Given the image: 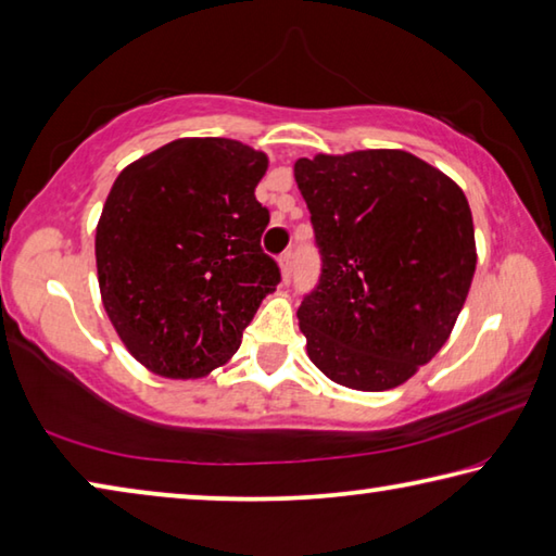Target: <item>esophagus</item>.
<instances>
[{"label": "esophagus", "mask_w": 556, "mask_h": 556, "mask_svg": "<svg viewBox=\"0 0 556 556\" xmlns=\"http://www.w3.org/2000/svg\"><path fill=\"white\" fill-rule=\"evenodd\" d=\"M291 265H294V255H291V252H285V255L279 257V271H281V281H287L291 279Z\"/></svg>", "instance_id": "1"}]
</instances>
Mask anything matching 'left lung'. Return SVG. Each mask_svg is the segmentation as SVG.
Instances as JSON below:
<instances>
[{
    "label": "left lung",
    "instance_id": "obj_1",
    "mask_svg": "<svg viewBox=\"0 0 556 556\" xmlns=\"http://www.w3.org/2000/svg\"><path fill=\"white\" fill-rule=\"evenodd\" d=\"M324 269L299 306L306 353L361 392L407 382L448 341L476 271L473 218L454 178L402 149L299 159Z\"/></svg>",
    "mask_w": 556,
    "mask_h": 556
}]
</instances>
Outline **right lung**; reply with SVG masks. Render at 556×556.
Masks as SVG:
<instances>
[{"label": "right lung", "mask_w": 556, "mask_h": 556, "mask_svg": "<svg viewBox=\"0 0 556 556\" xmlns=\"http://www.w3.org/2000/svg\"><path fill=\"white\" fill-rule=\"evenodd\" d=\"M265 152L184 137L131 162L96 230L100 296L119 341L149 372L203 378L230 361L279 285L260 248L269 223L255 188Z\"/></svg>", "instance_id": "obj_1"}]
</instances>
